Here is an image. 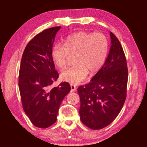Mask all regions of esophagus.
<instances>
[{
    "label": "esophagus",
    "instance_id": "34e87169",
    "mask_svg": "<svg viewBox=\"0 0 147 147\" xmlns=\"http://www.w3.org/2000/svg\"><path fill=\"white\" fill-rule=\"evenodd\" d=\"M76 90V86L74 85H73V84H71V92H75Z\"/></svg>",
    "mask_w": 147,
    "mask_h": 147
}]
</instances>
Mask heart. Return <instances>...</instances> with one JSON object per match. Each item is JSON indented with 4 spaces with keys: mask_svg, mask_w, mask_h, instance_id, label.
<instances>
[{
    "mask_svg": "<svg viewBox=\"0 0 147 147\" xmlns=\"http://www.w3.org/2000/svg\"><path fill=\"white\" fill-rule=\"evenodd\" d=\"M108 49V40L104 34L82 31L69 36L64 44H55L51 57L56 66L64 69L70 55L75 54L76 63L62 72L61 78L69 83L78 84L85 80L89 72L93 74L103 66Z\"/></svg>",
    "mask_w": 147,
    "mask_h": 147,
    "instance_id": "obj_1",
    "label": "heart"
}]
</instances>
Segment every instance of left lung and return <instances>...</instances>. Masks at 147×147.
<instances>
[{"mask_svg": "<svg viewBox=\"0 0 147 147\" xmlns=\"http://www.w3.org/2000/svg\"><path fill=\"white\" fill-rule=\"evenodd\" d=\"M110 36L111 46L104 65L90 83L78 88L81 121L92 129L109 125L126 98L128 71L126 57L117 37L112 32Z\"/></svg>", "mask_w": 147, "mask_h": 147, "instance_id": "obj_1", "label": "left lung"}]
</instances>
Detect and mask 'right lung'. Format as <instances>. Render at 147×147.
Wrapping results in <instances>:
<instances>
[{
	"label": "right lung",
	"mask_w": 147,
	"mask_h": 147,
	"mask_svg": "<svg viewBox=\"0 0 147 147\" xmlns=\"http://www.w3.org/2000/svg\"><path fill=\"white\" fill-rule=\"evenodd\" d=\"M61 28H51L37 34L28 43L21 58L18 84L22 105L33 125L40 128L55 123L61 102L71 90L67 82L51 88L59 78L51 52Z\"/></svg>",
	"instance_id": "add662e5"
}]
</instances>
